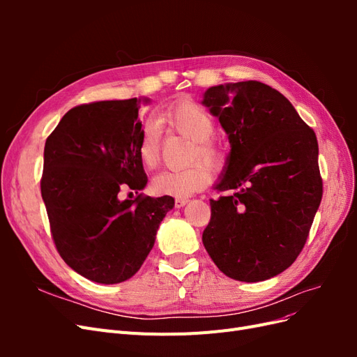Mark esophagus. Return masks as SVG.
I'll use <instances>...</instances> for the list:
<instances>
[{"instance_id":"34e87169","label":"esophagus","mask_w":357,"mask_h":357,"mask_svg":"<svg viewBox=\"0 0 357 357\" xmlns=\"http://www.w3.org/2000/svg\"><path fill=\"white\" fill-rule=\"evenodd\" d=\"M189 202L186 198H176V208H183Z\"/></svg>"}]
</instances>
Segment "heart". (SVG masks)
<instances>
[{"label":"heart","mask_w":357,"mask_h":357,"mask_svg":"<svg viewBox=\"0 0 357 357\" xmlns=\"http://www.w3.org/2000/svg\"><path fill=\"white\" fill-rule=\"evenodd\" d=\"M164 122L180 135L193 142L190 159H201L211 167L218 165L222 155L219 147L211 142L214 122L202 107L190 100L180 101L164 113ZM138 158L146 168H155L160 158V129L155 123H146L139 132ZM210 172L202 164L183 169H164L152 180V188L159 195L189 197L207 186Z\"/></svg>","instance_id":"heart-1"}]
</instances>
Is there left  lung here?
Returning a JSON list of instances; mask_svg holds the SVG:
<instances>
[{
	"mask_svg": "<svg viewBox=\"0 0 357 357\" xmlns=\"http://www.w3.org/2000/svg\"><path fill=\"white\" fill-rule=\"evenodd\" d=\"M202 105L231 152L214 185L202 243L220 271L245 283L287 269L305 245L321 201L319 144L284 95L261 82L211 86Z\"/></svg>",
	"mask_w": 357,
	"mask_h": 357,
	"instance_id": "1",
	"label": "left lung"
}]
</instances>
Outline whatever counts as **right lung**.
I'll return each instance as SVG.
<instances>
[{
    "label": "right lung",
    "mask_w": 357,
    "mask_h": 357,
    "mask_svg": "<svg viewBox=\"0 0 357 357\" xmlns=\"http://www.w3.org/2000/svg\"><path fill=\"white\" fill-rule=\"evenodd\" d=\"M149 98L98 101L71 109L45 146L41 197L53 241L75 273L95 283L131 278L153 248L168 195L138 193L147 176L138 158L142 122L138 109Z\"/></svg>",
    "instance_id": "add662e5"
}]
</instances>
